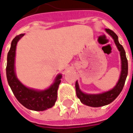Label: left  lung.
Masks as SVG:
<instances>
[{"mask_svg": "<svg viewBox=\"0 0 133 133\" xmlns=\"http://www.w3.org/2000/svg\"><path fill=\"white\" fill-rule=\"evenodd\" d=\"M105 31L108 34L112 37L116 46L117 47L118 50L120 52V56L122 60V72H121L119 79L115 86L110 90L101 94L92 95V94L83 93L79 88L78 82L76 81L75 88H76L77 97L80 99L81 103L91 107H101L112 102L122 92L128 75V60L126 58V52L123 46L119 43L117 35L113 31L109 29H105Z\"/></svg>", "mask_w": 133, "mask_h": 133, "instance_id": "8db88e82", "label": "left lung"}]
</instances>
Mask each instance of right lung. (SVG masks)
I'll return each instance as SVG.
<instances>
[{
    "instance_id": "add662e5",
    "label": "right lung",
    "mask_w": 133,
    "mask_h": 133,
    "mask_svg": "<svg viewBox=\"0 0 133 133\" xmlns=\"http://www.w3.org/2000/svg\"><path fill=\"white\" fill-rule=\"evenodd\" d=\"M23 36L24 34L18 35L11 41V48L7 54L6 68L7 81L14 96L22 105L32 110L43 111L52 108L56 102L57 90L61 83L62 75H57L51 86L44 90L28 88L21 83L16 75L14 63L16 45L18 41Z\"/></svg>"
}]
</instances>
